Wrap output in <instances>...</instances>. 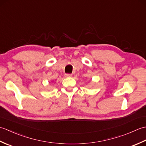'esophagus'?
Masks as SVG:
<instances>
[{
	"instance_id": "obj_1",
	"label": "esophagus",
	"mask_w": 146,
	"mask_h": 146,
	"mask_svg": "<svg viewBox=\"0 0 146 146\" xmlns=\"http://www.w3.org/2000/svg\"><path fill=\"white\" fill-rule=\"evenodd\" d=\"M64 76L65 77H71V76H72V74H69V73H65L64 74Z\"/></svg>"
}]
</instances>
